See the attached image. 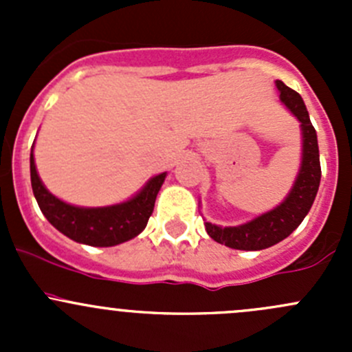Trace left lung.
Returning a JSON list of instances; mask_svg holds the SVG:
<instances>
[{
  "label": "left lung",
  "mask_w": 352,
  "mask_h": 352,
  "mask_svg": "<svg viewBox=\"0 0 352 352\" xmlns=\"http://www.w3.org/2000/svg\"><path fill=\"white\" fill-rule=\"evenodd\" d=\"M276 87L279 90V98L283 104L301 124V134H303L301 166L293 189L289 190L285 201L271 211L240 226L223 228L212 223H204L206 232L214 242L236 248V250H262L289 236L308 214L318 192V186H320L322 170L317 133L311 126L303 98L300 97V94L286 87L281 80H276Z\"/></svg>",
  "instance_id": "1"
}]
</instances>
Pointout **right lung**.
I'll list each match as a JSON object with an SVG mask.
<instances>
[{"instance_id": "right-lung-1", "label": "right lung", "mask_w": 352, "mask_h": 352, "mask_svg": "<svg viewBox=\"0 0 352 352\" xmlns=\"http://www.w3.org/2000/svg\"><path fill=\"white\" fill-rule=\"evenodd\" d=\"M166 172L155 175L129 201L105 208H78L52 196L38 177L30 150L32 190L42 214L67 239L91 247H113L140 235L153 212L156 194L165 182Z\"/></svg>"}]
</instances>
